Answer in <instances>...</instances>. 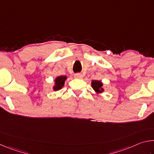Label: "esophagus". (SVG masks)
I'll use <instances>...</instances> for the list:
<instances>
[{
  "label": "esophagus",
  "mask_w": 154,
  "mask_h": 154,
  "mask_svg": "<svg viewBox=\"0 0 154 154\" xmlns=\"http://www.w3.org/2000/svg\"><path fill=\"white\" fill-rule=\"evenodd\" d=\"M74 77L75 78H76V79H82L83 75L80 73H77V74H75Z\"/></svg>",
  "instance_id": "obj_1"
}]
</instances>
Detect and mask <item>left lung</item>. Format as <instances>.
Listing matches in <instances>:
<instances>
[{"instance_id": "obj_1", "label": "left lung", "mask_w": 154, "mask_h": 154, "mask_svg": "<svg viewBox=\"0 0 154 154\" xmlns=\"http://www.w3.org/2000/svg\"><path fill=\"white\" fill-rule=\"evenodd\" d=\"M91 85H92V88L94 90V92L98 94L104 92V91H105V89L103 88V83L100 81L92 80L91 82Z\"/></svg>"}]
</instances>
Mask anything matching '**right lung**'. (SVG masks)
Wrapping results in <instances>:
<instances>
[{
  "mask_svg": "<svg viewBox=\"0 0 154 154\" xmlns=\"http://www.w3.org/2000/svg\"><path fill=\"white\" fill-rule=\"evenodd\" d=\"M67 79L66 75H61V76H58L56 77L55 80H54V85L52 89L54 91H58L61 90L62 88L64 87L65 81Z\"/></svg>",
  "mask_w": 154,
  "mask_h": 154,
  "instance_id": "add662e5",
  "label": "right lung"
}]
</instances>
